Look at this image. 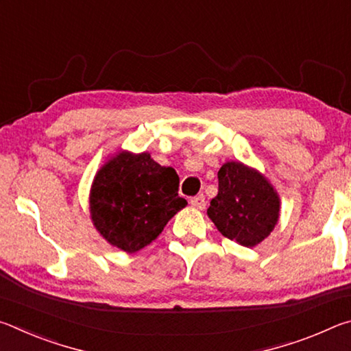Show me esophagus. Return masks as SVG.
Listing matches in <instances>:
<instances>
[{"label":"esophagus","mask_w":351,"mask_h":351,"mask_svg":"<svg viewBox=\"0 0 351 351\" xmlns=\"http://www.w3.org/2000/svg\"><path fill=\"white\" fill-rule=\"evenodd\" d=\"M190 204H192V207H195V209L203 210L204 207H206V198H204V195H197V197L190 198Z\"/></svg>","instance_id":"obj_1"}]
</instances>
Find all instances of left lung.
Masks as SVG:
<instances>
[{
	"label": "left lung",
	"instance_id": "1",
	"mask_svg": "<svg viewBox=\"0 0 351 351\" xmlns=\"http://www.w3.org/2000/svg\"><path fill=\"white\" fill-rule=\"evenodd\" d=\"M207 215L229 240L254 247L274 230L280 198L257 170L230 161L218 171V195L210 201Z\"/></svg>",
	"mask_w": 351,
	"mask_h": 351
}]
</instances>
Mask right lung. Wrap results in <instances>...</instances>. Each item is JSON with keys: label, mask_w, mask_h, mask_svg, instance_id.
<instances>
[{"label": "right lung", "mask_w": 351, "mask_h": 351, "mask_svg": "<svg viewBox=\"0 0 351 351\" xmlns=\"http://www.w3.org/2000/svg\"><path fill=\"white\" fill-rule=\"evenodd\" d=\"M180 178L150 153L119 152L94 176L90 212L94 228L128 254L150 245L187 201L178 197Z\"/></svg>", "instance_id": "right-lung-1"}]
</instances>
